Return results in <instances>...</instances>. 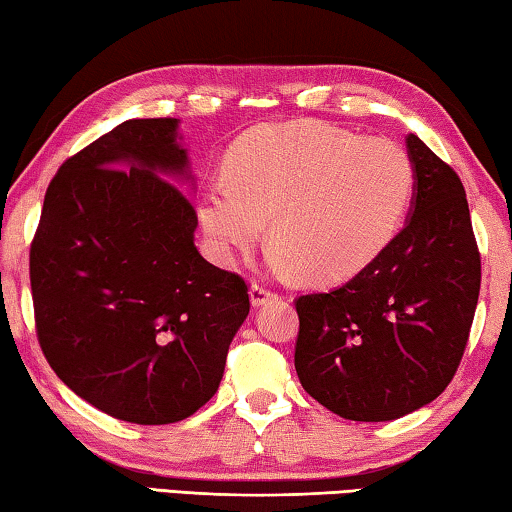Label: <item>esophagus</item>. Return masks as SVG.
<instances>
[{
	"mask_svg": "<svg viewBox=\"0 0 512 512\" xmlns=\"http://www.w3.org/2000/svg\"><path fill=\"white\" fill-rule=\"evenodd\" d=\"M275 298V293L271 289H266L264 284L253 282L250 284V305L253 307H262L266 302H271Z\"/></svg>",
	"mask_w": 512,
	"mask_h": 512,
	"instance_id": "obj_1",
	"label": "esophagus"
}]
</instances>
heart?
<instances>
[{
    "instance_id": "heart-1",
    "label": "heart",
    "mask_w": 512,
    "mask_h": 512,
    "mask_svg": "<svg viewBox=\"0 0 512 512\" xmlns=\"http://www.w3.org/2000/svg\"><path fill=\"white\" fill-rule=\"evenodd\" d=\"M411 192L413 167L400 146L293 121L232 146L230 178L203 189L198 221L221 264L253 248L271 219L277 271L341 282L386 248Z\"/></svg>"
}]
</instances>
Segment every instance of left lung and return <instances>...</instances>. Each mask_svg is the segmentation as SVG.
I'll return each mask as SVG.
<instances>
[{
  "label": "left lung",
  "mask_w": 512,
  "mask_h": 512,
  "mask_svg": "<svg viewBox=\"0 0 512 512\" xmlns=\"http://www.w3.org/2000/svg\"><path fill=\"white\" fill-rule=\"evenodd\" d=\"M411 214L372 262L329 293L296 300V372L336 415L386 422L445 391L470 336L481 255L456 171L406 135Z\"/></svg>",
  "instance_id": "8db88e82"
}]
</instances>
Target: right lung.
Returning a JSON list of instances; mask_svg holds the SVG:
<instances>
[{"mask_svg": "<svg viewBox=\"0 0 512 512\" xmlns=\"http://www.w3.org/2000/svg\"><path fill=\"white\" fill-rule=\"evenodd\" d=\"M178 119H128L51 180L29 255L40 348L99 411L171 424L219 391L250 302L203 259Z\"/></svg>", "mask_w": 512, "mask_h": 512, "instance_id": "1", "label": "right lung"}]
</instances>
